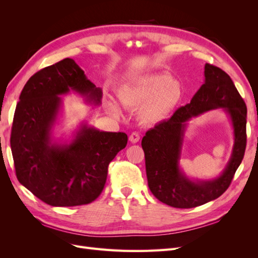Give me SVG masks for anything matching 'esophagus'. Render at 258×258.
<instances>
[{"mask_svg": "<svg viewBox=\"0 0 258 258\" xmlns=\"http://www.w3.org/2000/svg\"><path fill=\"white\" fill-rule=\"evenodd\" d=\"M129 140L131 143H138L140 141V135L138 134V132H132L129 137Z\"/></svg>", "mask_w": 258, "mask_h": 258, "instance_id": "1", "label": "esophagus"}]
</instances>
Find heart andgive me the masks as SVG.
<instances>
[{
  "label": "heart",
  "instance_id": "obj_1",
  "mask_svg": "<svg viewBox=\"0 0 258 258\" xmlns=\"http://www.w3.org/2000/svg\"><path fill=\"white\" fill-rule=\"evenodd\" d=\"M183 90L177 82H171L166 74H147L136 77L121 85L118 98L123 106L139 108L140 118L146 124H155L167 119L181 102ZM107 111L118 116L120 106L112 98L105 102Z\"/></svg>",
  "mask_w": 258,
  "mask_h": 258
}]
</instances>
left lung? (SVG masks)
<instances>
[{
    "instance_id": "left-lung-1",
    "label": "left lung",
    "mask_w": 258,
    "mask_h": 258,
    "mask_svg": "<svg viewBox=\"0 0 258 258\" xmlns=\"http://www.w3.org/2000/svg\"><path fill=\"white\" fill-rule=\"evenodd\" d=\"M205 77V84L189 104L178 107L168 120L156 124L142 139L148 187L159 201L173 208L190 209L220 197L229 187L245 152V102L222 69L206 63ZM214 108H225L231 116L235 135L232 157L220 177L210 181H191L178 167L185 122Z\"/></svg>"
}]
</instances>
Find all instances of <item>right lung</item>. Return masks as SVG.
<instances>
[{"mask_svg":"<svg viewBox=\"0 0 258 258\" xmlns=\"http://www.w3.org/2000/svg\"><path fill=\"white\" fill-rule=\"evenodd\" d=\"M73 90L100 104L102 90L87 80L73 59L66 58L31 76L15 111L11 148L20 184L52 207L88 205L102 192L107 168L126 147L123 132L83 124L70 144L51 143L50 130L61 98Z\"/></svg>","mask_w":258,"mask_h":258,"instance_id":"obj_1","label":"right lung"}]
</instances>
